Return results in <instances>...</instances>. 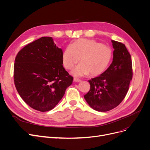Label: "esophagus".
<instances>
[{
    "mask_svg": "<svg viewBox=\"0 0 150 150\" xmlns=\"http://www.w3.org/2000/svg\"><path fill=\"white\" fill-rule=\"evenodd\" d=\"M81 80H80V79H78V78H74V81H75V82H76V83H78V82H80Z\"/></svg>",
    "mask_w": 150,
    "mask_h": 150,
    "instance_id": "34e87169",
    "label": "esophagus"
}]
</instances>
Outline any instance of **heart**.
Listing matches in <instances>:
<instances>
[{"instance_id":"heart-1","label":"heart","mask_w":150,"mask_h":150,"mask_svg":"<svg viewBox=\"0 0 150 150\" xmlns=\"http://www.w3.org/2000/svg\"><path fill=\"white\" fill-rule=\"evenodd\" d=\"M112 57L111 49L94 39H79L69 45L62 54L63 65L67 69H72L75 76H83L91 73L96 76L103 73L108 68ZM81 58H80V57Z\"/></svg>"}]
</instances>
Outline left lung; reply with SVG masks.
I'll return each instance as SVG.
<instances>
[{
	"mask_svg": "<svg viewBox=\"0 0 150 150\" xmlns=\"http://www.w3.org/2000/svg\"><path fill=\"white\" fill-rule=\"evenodd\" d=\"M111 42L114 49L112 63L103 74L89 80L91 89L84 96L88 105L99 112L108 111L119 105L132 77L131 54L125 44Z\"/></svg>",
	"mask_w": 150,
	"mask_h": 150,
	"instance_id": "obj_1",
	"label": "left lung"
}]
</instances>
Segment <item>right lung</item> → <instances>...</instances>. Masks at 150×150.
<instances>
[{
    "label": "right lung",
    "mask_w": 150,
    "mask_h": 150,
    "mask_svg": "<svg viewBox=\"0 0 150 150\" xmlns=\"http://www.w3.org/2000/svg\"><path fill=\"white\" fill-rule=\"evenodd\" d=\"M62 50L52 37H42L20 50L14 61V81L19 96L33 109L49 111L72 83L62 64Z\"/></svg>",
    "instance_id": "1"
}]
</instances>
